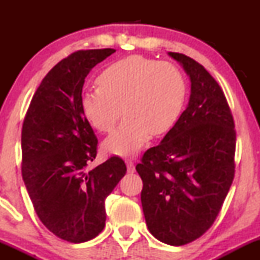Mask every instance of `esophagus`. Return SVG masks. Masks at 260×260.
I'll return each mask as SVG.
<instances>
[{
	"mask_svg": "<svg viewBox=\"0 0 260 260\" xmlns=\"http://www.w3.org/2000/svg\"><path fill=\"white\" fill-rule=\"evenodd\" d=\"M126 164H127V170H128V172H129V174H133V172L136 171V166H134L133 161L128 160Z\"/></svg>",
	"mask_w": 260,
	"mask_h": 260,
	"instance_id": "1",
	"label": "esophagus"
}]
</instances>
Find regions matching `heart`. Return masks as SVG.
<instances>
[{
  "instance_id": "heart-1",
  "label": "heart",
  "mask_w": 260,
  "mask_h": 260,
  "mask_svg": "<svg viewBox=\"0 0 260 260\" xmlns=\"http://www.w3.org/2000/svg\"><path fill=\"white\" fill-rule=\"evenodd\" d=\"M96 83L98 88L82 92L80 110L101 133L110 132L122 112L124 120L103 144L107 153L120 156L136 154L149 134L168 133L186 99V83L178 67L140 55L109 64Z\"/></svg>"
}]
</instances>
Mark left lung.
Segmentation results:
<instances>
[{
  "instance_id": "8db88e82",
  "label": "left lung",
  "mask_w": 260,
  "mask_h": 260,
  "mask_svg": "<svg viewBox=\"0 0 260 260\" xmlns=\"http://www.w3.org/2000/svg\"><path fill=\"white\" fill-rule=\"evenodd\" d=\"M190 79L187 109L136 166L150 234L170 246L199 238L219 215L235 176L236 131L222 89L201 63L169 52Z\"/></svg>"
}]
</instances>
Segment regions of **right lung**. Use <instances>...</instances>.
<instances>
[{
	"instance_id": "add662e5",
	"label": "right lung",
	"mask_w": 260,
	"mask_h": 260,
	"mask_svg": "<svg viewBox=\"0 0 260 260\" xmlns=\"http://www.w3.org/2000/svg\"><path fill=\"white\" fill-rule=\"evenodd\" d=\"M116 50H80L59 61L32 96L22 128V176L39 219L53 235L82 243L105 228V199L126 175L112 156L88 171L98 138L80 110L91 68Z\"/></svg>"
}]
</instances>
